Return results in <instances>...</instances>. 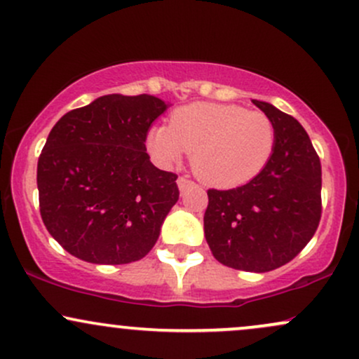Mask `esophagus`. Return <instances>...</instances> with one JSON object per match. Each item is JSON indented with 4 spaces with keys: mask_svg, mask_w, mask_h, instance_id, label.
I'll return each mask as SVG.
<instances>
[{
    "mask_svg": "<svg viewBox=\"0 0 359 359\" xmlns=\"http://www.w3.org/2000/svg\"><path fill=\"white\" fill-rule=\"evenodd\" d=\"M177 185H179V191L184 192L185 189L192 187L194 182H192V180H189L187 177H179V179H177Z\"/></svg>",
    "mask_w": 359,
    "mask_h": 359,
    "instance_id": "esophagus-1",
    "label": "esophagus"
}]
</instances>
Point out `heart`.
<instances>
[{
	"label": "heart",
	"instance_id": "heart-1",
	"mask_svg": "<svg viewBox=\"0 0 359 359\" xmlns=\"http://www.w3.org/2000/svg\"><path fill=\"white\" fill-rule=\"evenodd\" d=\"M275 126L266 114L236 104L196 102L174 111L168 128L154 126L147 150L158 165L172 167L192 154V170L214 187H238L270 162Z\"/></svg>",
	"mask_w": 359,
	"mask_h": 359
}]
</instances>
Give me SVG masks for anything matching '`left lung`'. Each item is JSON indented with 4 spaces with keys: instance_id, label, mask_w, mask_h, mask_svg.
<instances>
[{
    "instance_id": "left-lung-1",
    "label": "left lung",
    "mask_w": 359,
    "mask_h": 359,
    "mask_svg": "<svg viewBox=\"0 0 359 359\" xmlns=\"http://www.w3.org/2000/svg\"><path fill=\"white\" fill-rule=\"evenodd\" d=\"M275 126L270 162L241 187L209 189L204 234L214 258L263 273L294 259L320 221V160L302 125L270 102L253 100Z\"/></svg>"
}]
</instances>
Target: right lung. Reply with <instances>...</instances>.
Wrapping results in <instances>:
<instances>
[{
	"instance_id": "add662e5",
	"label": "right lung",
	"mask_w": 359,
	"mask_h": 359,
	"mask_svg": "<svg viewBox=\"0 0 359 359\" xmlns=\"http://www.w3.org/2000/svg\"><path fill=\"white\" fill-rule=\"evenodd\" d=\"M167 108L148 94H108L52 128L36 167L40 214L76 258L123 265L154 248L179 201L177 175L156 168L145 147Z\"/></svg>"
}]
</instances>
